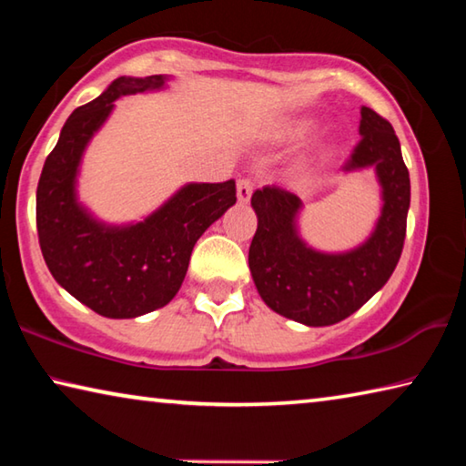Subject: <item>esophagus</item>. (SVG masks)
<instances>
[{
	"label": "esophagus",
	"mask_w": 466,
	"mask_h": 466,
	"mask_svg": "<svg viewBox=\"0 0 466 466\" xmlns=\"http://www.w3.org/2000/svg\"><path fill=\"white\" fill-rule=\"evenodd\" d=\"M236 195H238L240 203H247L252 195V180L250 178H240L238 187H236Z\"/></svg>",
	"instance_id": "esophagus-1"
}]
</instances>
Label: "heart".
Masks as SVG:
<instances>
[{
	"label": "heart",
	"mask_w": 466,
	"mask_h": 466,
	"mask_svg": "<svg viewBox=\"0 0 466 466\" xmlns=\"http://www.w3.org/2000/svg\"><path fill=\"white\" fill-rule=\"evenodd\" d=\"M309 131V127H306V125H298V127H294V129H289V136H294V137H299V136H304V133Z\"/></svg>",
	"instance_id": "1"
}]
</instances>
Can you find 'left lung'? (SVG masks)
<instances>
[{
  "mask_svg": "<svg viewBox=\"0 0 466 466\" xmlns=\"http://www.w3.org/2000/svg\"><path fill=\"white\" fill-rule=\"evenodd\" d=\"M358 146L343 170H376L382 187V214L370 238L350 252H319L298 236L302 201L286 188H257L250 205L257 232L248 248V267L263 302L281 317L309 327H329L361 309L397 267L407 232L411 201L409 170L392 125L361 106Z\"/></svg>",
  "mask_w": 466,
  "mask_h": 466,
  "instance_id": "1",
  "label": "left lung"
}]
</instances>
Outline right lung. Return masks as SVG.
Masks as SVG:
<instances>
[{
    "label": "right lung",
    "mask_w": 466,
    "mask_h": 466,
    "mask_svg": "<svg viewBox=\"0 0 466 466\" xmlns=\"http://www.w3.org/2000/svg\"><path fill=\"white\" fill-rule=\"evenodd\" d=\"M167 76L116 77L77 106L46 156L36 188V232L45 263L61 288L108 319H136L167 306L183 283L195 242L236 203V183H191L131 226L96 222L76 199L86 146L115 100L162 88Z\"/></svg>",
    "instance_id": "1"
}]
</instances>
